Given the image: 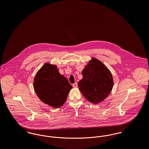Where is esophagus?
<instances>
[{"mask_svg": "<svg viewBox=\"0 0 149 149\" xmlns=\"http://www.w3.org/2000/svg\"><path fill=\"white\" fill-rule=\"evenodd\" d=\"M72 86L74 88H77L78 87V83H75L74 84H72Z\"/></svg>", "mask_w": 149, "mask_h": 149, "instance_id": "1", "label": "esophagus"}]
</instances>
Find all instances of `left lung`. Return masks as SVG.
<instances>
[{
    "instance_id": "obj_1",
    "label": "left lung",
    "mask_w": 149,
    "mask_h": 149,
    "mask_svg": "<svg viewBox=\"0 0 149 149\" xmlns=\"http://www.w3.org/2000/svg\"><path fill=\"white\" fill-rule=\"evenodd\" d=\"M82 74L83 78L78 82V87L85 99L93 104H98L108 97L113 88V79L104 64L92 57Z\"/></svg>"
}]
</instances>
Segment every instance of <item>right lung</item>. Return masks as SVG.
Returning a JSON list of instances; mask_svg holds the SVG:
<instances>
[{
    "label": "right lung",
    "instance_id": "obj_1",
    "mask_svg": "<svg viewBox=\"0 0 149 149\" xmlns=\"http://www.w3.org/2000/svg\"><path fill=\"white\" fill-rule=\"evenodd\" d=\"M33 88L39 99L54 108L62 106L72 88L55 65L45 63L37 72Z\"/></svg>",
    "mask_w": 149,
    "mask_h": 149
}]
</instances>
